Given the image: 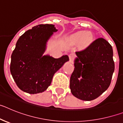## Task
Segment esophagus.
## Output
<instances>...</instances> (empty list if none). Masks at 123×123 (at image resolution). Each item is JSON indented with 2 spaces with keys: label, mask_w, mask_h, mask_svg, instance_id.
<instances>
[{
  "label": "esophagus",
  "mask_w": 123,
  "mask_h": 123,
  "mask_svg": "<svg viewBox=\"0 0 123 123\" xmlns=\"http://www.w3.org/2000/svg\"><path fill=\"white\" fill-rule=\"evenodd\" d=\"M75 58V55L74 54H70L69 55V61H70V62L72 63L73 60Z\"/></svg>",
  "instance_id": "34e87169"
}]
</instances>
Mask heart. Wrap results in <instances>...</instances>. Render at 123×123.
I'll list each match as a JSON object with an SVG mask.
<instances>
[{
	"instance_id": "obj_1",
	"label": "heart",
	"mask_w": 123,
	"mask_h": 123,
	"mask_svg": "<svg viewBox=\"0 0 123 123\" xmlns=\"http://www.w3.org/2000/svg\"><path fill=\"white\" fill-rule=\"evenodd\" d=\"M91 34L89 32L79 31L72 36V39L77 42H81L83 45H86L91 40Z\"/></svg>"
}]
</instances>
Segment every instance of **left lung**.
<instances>
[{"mask_svg":"<svg viewBox=\"0 0 123 123\" xmlns=\"http://www.w3.org/2000/svg\"><path fill=\"white\" fill-rule=\"evenodd\" d=\"M76 54L78 57L70 78L71 93L82 100L95 99L110 85L115 70L112 47L104 38H98Z\"/></svg>","mask_w":123,"mask_h":123,"instance_id":"8db88e82","label":"left lung"}]
</instances>
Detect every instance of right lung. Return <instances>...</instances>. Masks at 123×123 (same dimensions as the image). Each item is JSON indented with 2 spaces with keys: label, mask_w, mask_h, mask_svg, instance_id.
I'll return each instance as SVG.
<instances>
[{
  "label": "right lung",
  "mask_w": 123,
  "mask_h": 123,
  "mask_svg": "<svg viewBox=\"0 0 123 123\" xmlns=\"http://www.w3.org/2000/svg\"><path fill=\"white\" fill-rule=\"evenodd\" d=\"M57 31L54 25H39L19 37L11 56L10 72L17 86L25 92H44L54 74L69 60L68 55L55 58L43 55L47 42Z\"/></svg>",
  "instance_id": "1"
}]
</instances>
